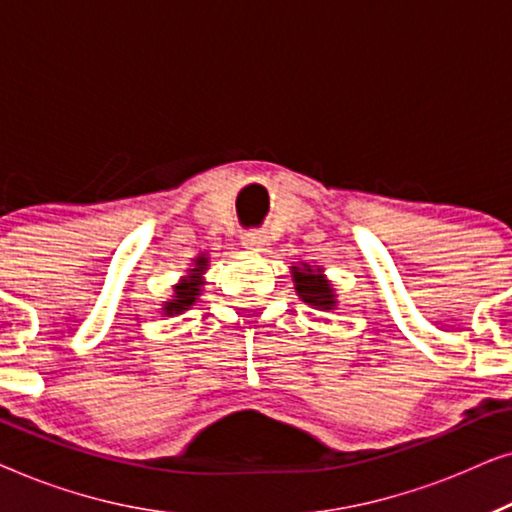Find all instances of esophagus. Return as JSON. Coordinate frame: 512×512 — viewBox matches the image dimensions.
<instances>
[{
    "mask_svg": "<svg viewBox=\"0 0 512 512\" xmlns=\"http://www.w3.org/2000/svg\"><path fill=\"white\" fill-rule=\"evenodd\" d=\"M242 244L254 254H265L268 251V235L261 233V230H251V233L242 235Z\"/></svg>",
    "mask_w": 512,
    "mask_h": 512,
    "instance_id": "34e87169",
    "label": "esophagus"
}]
</instances>
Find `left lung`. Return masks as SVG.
I'll return each mask as SVG.
<instances>
[{
    "mask_svg": "<svg viewBox=\"0 0 512 512\" xmlns=\"http://www.w3.org/2000/svg\"><path fill=\"white\" fill-rule=\"evenodd\" d=\"M291 277L303 303L321 312H331L338 307V293H335L331 279L324 275L321 265L300 261V265H291Z\"/></svg>",
    "mask_w": 512,
    "mask_h": 512,
    "instance_id": "1",
    "label": "left lung"
}]
</instances>
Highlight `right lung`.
Instances as JSON below:
<instances>
[{
	"label": "right lung",
	"mask_w": 512,
	"mask_h": 512,
	"mask_svg": "<svg viewBox=\"0 0 512 512\" xmlns=\"http://www.w3.org/2000/svg\"><path fill=\"white\" fill-rule=\"evenodd\" d=\"M191 263L193 265L186 270V275L172 286V296L163 300L160 314H165V317H174V314L191 310V305L198 303V298L202 296V286H205V272L209 268V256L198 254Z\"/></svg>",
	"instance_id": "1"
}]
</instances>
